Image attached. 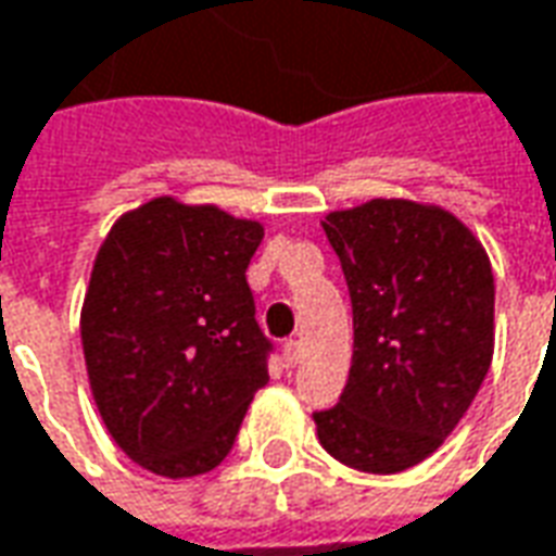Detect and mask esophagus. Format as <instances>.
I'll return each instance as SVG.
<instances>
[{
    "mask_svg": "<svg viewBox=\"0 0 556 556\" xmlns=\"http://www.w3.org/2000/svg\"><path fill=\"white\" fill-rule=\"evenodd\" d=\"M282 362L289 365V368H294L298 362H301V341H286L282 343Z\"/></svg>",
    "mask_w": 556,
    "mask_h": 556,
    "instance_id": "34e87169",
    "label": "esophagus"
}]
</instances>
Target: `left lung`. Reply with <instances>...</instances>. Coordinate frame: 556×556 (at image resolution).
I'll list each match as a JSON object with an SVG mask.
<instances>
[{
    "label": "left lung",
    "instance_id": "1",
    "mask_svg": "<svg viewBox=\"0 0 556 556\" xmlns=\"http://www.w3.org/2000/svg\"><path fill=\"white\" fill-rule=\"evenodd\" d=\"M323 228L353 301V365L316 435L343 466L395 475L444 444L490 371V258L435 203L374 198Z\"/></svg>",
    "mask_w": 556,
    "mask_h": 556
}]
</instances>
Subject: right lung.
<instances>
[{
	"mask_svg": "<svg viewBox=\"0 0 556 556\" xmlns=\"http://www.w3.org/2000/svg\"><path fill=\"white\" fill-rule=\"evenodd\" d=\"M264 225L213 203L127 210L90 270L81 346L105 429L161 478H198L233 447L270 380L247 267Z\"/></svg>",
	"mask_w": 556,
	"mask_h": 556,
	"instance_id": "right-lung-1",
	"label": "right lung"
}]
</instances>
